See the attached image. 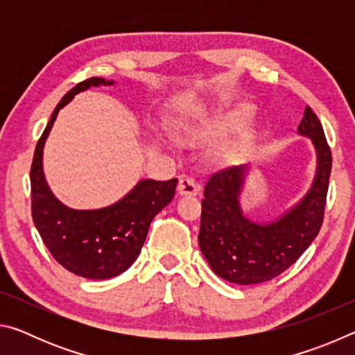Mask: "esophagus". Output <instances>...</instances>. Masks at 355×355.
<instances>
[{"label":"esophagus","mask_w":355,"mask_h":355,"mask_svg":"<svg viewBox=\"0 0 355 355\" xmlns=\"http://www.w3.org/2000/svg\"><path fill=\"white\" fill-rule=\"evenodd\" d=\"M177 191H178L180 196H196V194H199L200 186L194 178L183 175V177H180V180H178Z\"/></svg>","instance_id":"1"}]
</instances>
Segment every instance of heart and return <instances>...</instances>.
<instances>
[{
    "label": "heart",
    "instance_id": "b5f03b06",
    "mask_svg": "<svg viewBox=\"0 0 355 355\" xmlns=\"http://www.w3.org/2000/svg\"><path fill=\"white\" fill-rule=\"evenodd\" d=\"M248 119H249L248 111L244 110L230 111L227 114H222L219 117H216L214 120H209L208 123L200 127V133L207 136H224L227 133H232V131L241 128L243 125L248 122ZM249 141H250L249 135L241 136L236 142H233L232 146L225 150V155L235 156V155L243 153L245 147H248Z\"/></svg>",
    "mask_w": 355,
    "mask_h": 355
}]
</instances>
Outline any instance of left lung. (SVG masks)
Listing matches in <instances>:
<instances>
[{
  "label": "left lung",
  "mask_w": 355,
  "mask_h": 355,
  "mask_svg": "<svg viewBox=\"0 0 355 355\" xmlns=\"http://www.w3.org/2000/svg\"><path fill=\"white\" fill-rule=\"evenodd\" d=\"M297 135L309 137L315 147V178L302 199L274 220L255 222L243 211L239 196L249 173L248 166L228 167L208 178L199 245L213 272L227 282L257 285L277 277L296 263L320 233L332 153L310 106H305Z\"/></svg>",
  "instance_id": "obj_1"
}]
</instances>
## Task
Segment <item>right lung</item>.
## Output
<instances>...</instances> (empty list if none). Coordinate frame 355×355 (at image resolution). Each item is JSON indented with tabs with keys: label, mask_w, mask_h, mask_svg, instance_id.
I'll return each instance as SVG.
<instances>
[{
	"label": "right lung",
	"mask_w": 355,
	"mask_h": 355,
	"mask_svg": "<svg viewBox=\"0 0 355 355\" xmlns=\"http://www.w3.org/2000/svg\"><path fill=\"white\" fill-rule=\"evenodd\" d=\"M105 78H89L64 95L35 146L31 166V209L34 225L53 258L67 271L94 280L122 274L136 261L150 222L173 199L178 180H141L127 196L110 207L73 209L56 199L44 173V147L59 111L76 94L112 86Z\"/></svg>",
	"instance_id": "right-lung-1"
}]
</instances>
